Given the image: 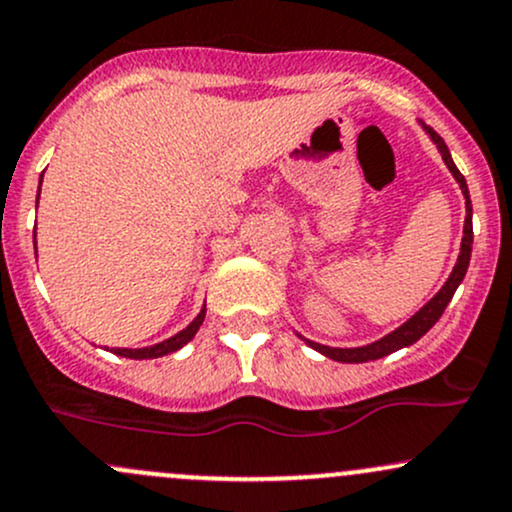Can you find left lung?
Listing matches in <instances>:
<instances>
[{
  "instance_id": "left-lung-1",
  "label": "left lung",
  "mask_w": 512,
  "mask_h": 512,
  "mask_svg": "<svg viewBox=\"0 0 512 512\" xmlns=\"http://www.w3.org/2000/svg\"><path fill=\"white\" fill-rule=\"evenodd\" d=\"M424 129L429 132V137L434 139V144L439 147L441 152V159H444V164L449 166V171L454 174V179L459 181L461 191H464V198H466V220H464V240H461V255H459V262H456L454 272L449 274V279H446L444 287L439 289V294L434 297L429 304H424L422 309L417 311V314L412 316L407 324H402L397 331L387 333L385 338H380V341L370 343V346H363V348H328V346H321V343H314V341H304L309 343L314 351L324 353L326 358L331 360H338V363H368V360H378L383 358L387 353H395L400 351V348L405 346H412L414 341H419V338L424 336V333L429 331L434 324L439 321V316L444 314L446 304H449L451 297H454L456 287L461 284V279H464L466 270H469V262H471V245H473V225H471V198H469V186H466V179L461 176V171L456 169L454 159H451L449 149H446L444 139L439 137L437 132H434L432 127L424 125Z\"/></svg>"
}]
</instances>
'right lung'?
<instances>
[{
    "label": "right lung",
    "instance_id": "right-lung-1",
    "mask_svg": "<svg viewBox=\"0 0 512 512\" xmlns=\"http://www.w3.org/2000/svg\"><path fill=\"white\" fill-rule=\"evenodd\" d=\"M41 191V186H39ZM203 319H206V309H201V314L196 316V319L188 324L184 331L176 333V336H171L169 341L164 343H157V346H149V348H137V351H132V348H115L117 355H122V358H134V360H142V358H159V355H166V353H174L179 351L181 346H186L188 341H191L193 336H196V331L201 328Z\"/></svg>",
    "mask_w": 512,
    "mask_h": 512
}]
</instances>
